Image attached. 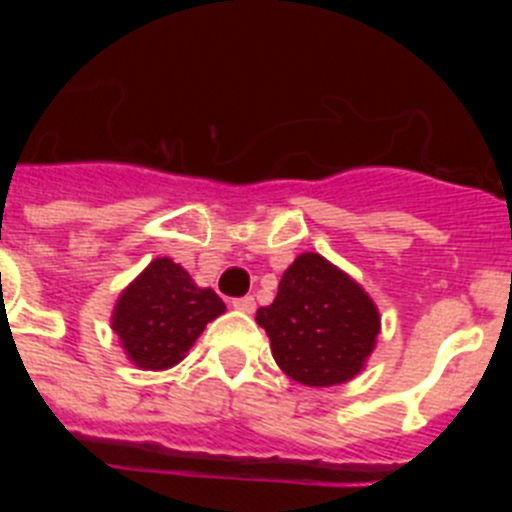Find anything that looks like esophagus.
Returning a JSON list of instances; mask_svg holds the SVG:
<instances>
[{"label": "esophagus", "mask_w": 512, "mask_h": 512, "mask_svg": "<svg viewBox=\"0 0 512 512\" xmlns=\"http://www.w3.org/2000/svg\"><path fill=\"white\" fill-rule=\"evenodd\" d=\"M230 307L238 312H248V315H251V312L256 310V302H253V297H235V300L230 302Z\"/></svg>", "instance_id": "obj_1"}]
</instances>
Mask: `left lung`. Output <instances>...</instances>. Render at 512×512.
<instances>
[{
	"instance_id": "obj_1",
	"label": "left lung",
	"mask_w": 512,
	"mask_h": 512,
	"mask_svg": "<svg viewBox=\"0 0 512 512\" xmlns=\"http://www.w3.org/2000/svg\"><path fill=\"white\" fill-rule=\"evenodd\" d=\"M256 323L266 330L279 369L307 387L354 379L382 330L364 287L312 251L289 264L274 302L256 310Z\"/></svg>"
}]
</instances>
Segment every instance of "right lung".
Listing matches in <instances>:
<instances>
[{
    "instance_id": "right-lung-1",
    "label": "right lung",
    "mask_w": 512,
    "mask_h": 512,
    "mask_svg": "<svg viewBox=\"0 0 512 512\" xmlns=\"http://www.w3.org/2000/svg\"><path fill=\"white\" fill-rule=\"evenodd\" d=\"M225 302L210 287H197L189 271L158 256L122 289L112 310V330L130 364L164 372L187 356Z\"/></svg>"
}]
</instances>
